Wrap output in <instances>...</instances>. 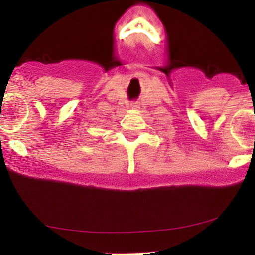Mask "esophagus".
<instances>
[{
  "instance_id": "1",
  "label": "esophagus",
  "mask_w": 255,
  "mask_h": 255,
  "mask_svg": "<svg viewBox=\"0 0 255 255\" xmlns=\"http://www.w3.org/2000/svg\"><path fill=\"white\" fill-rule=\"evenodd\" d=\"M132 107H138V104L136 103H132V105H130Z\"/></svg>"
}]
</instances>
